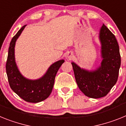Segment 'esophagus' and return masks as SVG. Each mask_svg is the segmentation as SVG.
I'll return each mask as SVG.
<instances>
[{
	"instance_id": "34e87169",
	"label": "esophagus",
	"mask_w": 126,
	"mask_h": 126,
	"mask_svg": "<svg viewBox=\"0 0 126 126\" xmlns=\"http://www.w3.org/2000/svg\"><path fill=\"white\" fill-rule=\"evenodd\" d=\"M66 58L68 59H70L72 58V57H73V52H68L67 54L66 55Z\"/></svg>"
}]
</instances>
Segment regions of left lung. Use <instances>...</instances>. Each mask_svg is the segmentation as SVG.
<instances>
[{
    "label": "left lung",
    "instance_id": "obj_1",
    "mask_svg": "<svg viewBox=\"0 0 126 126\" xmlns=\"http://www.w3.org/2000/svg\"><path fill=\"white\" fill-rule=\"evenodd\" d=\"M99 39L103 60L96 70H87L72 63L79 88L91 98H102L109 93L117 81L121 63L117 39L104 24L99 30Z\"/></svg>",
    "mask_w": 126,
    "mask_h": 126
}]
</instances>
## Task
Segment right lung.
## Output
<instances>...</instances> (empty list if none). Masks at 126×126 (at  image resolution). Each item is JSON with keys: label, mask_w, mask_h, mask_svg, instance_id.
Segmentation results:
<instances>
[{"label": "right lung", "mask_w": 126, "mask_h": 126, "mask_svg": "<svg viewBox=\"0 0 126 126\" xmlns=\"http://www.w3.org/2000/svg\"><path fill=\"white\" fill-rule=\"evenodd\" d=\"M26 26L24 25L11 41L5 68L12 90L27 102L39 103L47 98L51 93L56 75L64 61L59 60L51 64L46 73L39 79L30 80L23 76L15 62V47L16 40Z\"/></svg>", "instance_id": "add662e5"}]
</instances>
